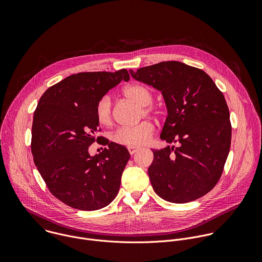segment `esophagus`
<instances>
[{
    "label": "esophagus",
    "mask_w": 262,
    "mask_h": 262,
    "mask_svg": "<svg viewBox=\"0 0 262 262\" xmlns=\"http://www.w3.org/2000/svg\"><path fill=\"white\" fill-rule=\"evenodd\" d=\"M127 149H128V152H129L130 155H135L136 152H138V151L140 150V147H135V146H128V147H127Z\"/></svg>",
    "instance_id": "esophagus-1"
}]
</instances>
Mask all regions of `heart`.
I'll return each mask as SVG.
<instances>
[{"label": "heart", "mask_w": 262, "mask_h": 262, "mask_svg": "<svg viewBox=\"0 0 262 262\" xmlns=\"http://www.w3.org/2000/svg\"><path fill=\"white\" fill-rule=\"evenodd\" d=\"M124 95L142 105L144 113H151L154 107L149 105L154 100V94L148 87L141 84H132L123 89ZM95 117L98 123L102 126H107L112 123V101L111 97L105 94L101 96L95 105ZM155 126L150 121H141L132 126L119 127L113 134V141L125 146H141L147 143L154 135Z\"/></svg>", "instance_id": "b5f03b06"}]
</instances>
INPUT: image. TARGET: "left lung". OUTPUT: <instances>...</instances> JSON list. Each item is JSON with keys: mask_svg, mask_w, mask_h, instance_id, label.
<instances>
[{"mask_svg": "<svg viewBox=\"0 0 262 262\" xmlns=\"http://www.w3.org/2000/svg\"><path fill=\"white\" fill-rule=\"evenodd\" d=\"M129 73L162 92L168 116L161 139L180 144L152 150L148 175L155 192L173 203L204 196L217 183L230 150L225 97L206 72L178 61L130 69Z\"/></svg>", "mask_w": 262, "mask_h": 262, "instance_id": "obj_1", "label": "left lung"}]
</instances>
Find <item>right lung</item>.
Listing matches in <instances>:
<instances>
[{"label": "right lung", "mask_w": 262, "mask_h": 262, "mask_svg": "<svg viewBox=\"0 0 262 262\" xmlns=\"http://www.w3.org/2000/svg\"><path fill=\"white\" fill-rule=\"evenodd\" d=\"M122 80L126 69L115 72H80L50 87L34 112L31 150L50 192L66 205L96 210L118 194L122 172L130 158L127 149L105 141L106 148L91 157L98 142L97 100Z\"/></svg>", "instance_id": "right-lung-1"}]
</instances>
